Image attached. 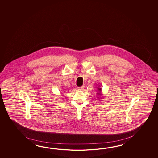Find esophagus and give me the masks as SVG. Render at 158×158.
I'll return each mask as SVG.
<instances>
[{
	"label": "esophagus",
	"mask_w": 158,
	"mask_h": 158,
	"mask_svg": "<svg viewBox=\"0 0 158 158\" xmlns=\"http://www.w3.org/2000/svg\"><path fill=\"white\" fill-rule=\"evenodd\" d=\"M84 88H85V86H81V87L78 88V89H79V90H83V89H84Z\"/></svg>",
	"instance_id": "obj_1"
}]
</instances>
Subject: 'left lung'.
Wrapping results in <instances>:
<instances>
[{
  "label": "left lung",
  "mask_w": 158,
  "mask_h": 158,
  "mask_svg": "<svg viewBox=\"0 0 158 158\" xmlns=\"http://www.w3.org/2000/svg\"><path fill=\"white\" fill-rule=\"evenodd\" d=\"M97 93H96V94L98 95V98H101V97H102V94H101V90H102V88L100 87V86H98L97 87Z\"/></svg>",
  "instance_id": "8db88e82"
}]
</instances>
